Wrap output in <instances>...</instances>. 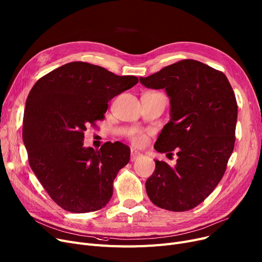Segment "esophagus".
Wrapping results in <instances>:
<instances>
[{"instance_id":"obj_1","label":"esophagus","mask_w":262,"mask_h":262,"mask_svg":"<svg viewBox=\"0 0 262 262\" xmlns=\"http://www.w3.org/2000/svg\"><path fill=\"white\" fill-rule=\"evenodd\" d=\"M140 155H141L140 152L136 151V150H132V151H130V161H132V162H135L136 159H137L138 157H140Z\"/></svg>"}]
</instances>
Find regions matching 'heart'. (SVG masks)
I'll return each instance as SVG.
<instances>
[{"mask_svg":"<svg viewBox=\"0 0 262 262\" xmlns=\"http://www.w3.org/2000/svg\"><path fill=\"white\" fill-rule=\"evenodd\" d=\"M129 140L133 144L135 145H142L146 142L147 140V136L145 133L140 132V130H134L129 135Z\"/></svg>","mask_w":262,"mask_h":262,"instance_id":"obj_1","label":"heart"}]
</instances>
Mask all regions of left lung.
Returning a JSON list of instances; mask_svg holds the SVG:
<instances>
[{
    "label": "left lung",
    "instance_id": "8db88e82",
    "mask_svg": "<svg viewBox=\"0 0 262 262\" xmlns=\"http://www.w3.org/2000/svg\"><path fill=\"white\" fill-rule=\"evenodd\" d=\"M140 82L165 89L170 97L171 119L154 145L159 153L173 154L171 167L155 161L146 180L150 200L168 211L196 208L221 182L233 151L237 104L223 72L196 60H182Z\"/></svg>",
    "mask_w": 262,
    "mask_h": 262
}]
</instances>
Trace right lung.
I'll use <instances>...</instances> for the list:
<instances>
[{"mask_svg": "<svg viewBox=\"0 0 262 262\" xmlns=\"http://www.w3.org/2000/svg\"><path fill=\"white\" fill-rule=\"evenodd\" d=\"M138 83L86 62L67 63L45 75L27 98L22 137L30 166L51 199L72 213L103 209L113 181L129 162L121 142L84 147V132L105 119L108 101Z\"/></svg>", "mask_w": 262, "mask_h": 262, "instance_id": "obj_1", "label": "right lung"}]
</instances>
